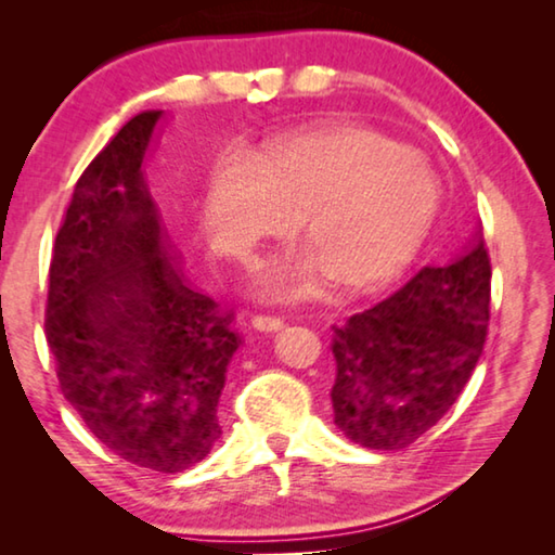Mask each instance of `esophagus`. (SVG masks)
Here are the masks:
<instances>
[{"instance_id":"34e87169","label":"esophagus","mask_w":555,"mask_h":555,"mask_svg":"<svg viewBox=\"0 0 555 555\" xmlns=\"http://www.w3.org/2000/svg\"><path fill=\"white\" fill-rule=\"evenodd\" d=\"M251 327H255V331H261V333H279L281 327H284V321H281V318H274V315H255V318H251Z\"/></svg>"}]
</instances>
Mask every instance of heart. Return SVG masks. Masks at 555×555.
<instances>
[{
    "mask_svg": "<svg viewBox=\"0 0 555 555\" xmlns=\"http://www.w3.org/2000/svg\"><path fill=\"white\" fill-rule=\"evenodd\" d=\"M443 188L418 149L350 121H313L267 139L255 154L224 149L205 176L198 222L220 257L249 259L296 222L306 237L264 259L251 294L274 304L321 296L335 279L379 291L424 249Z\"/></svg>",
    "mask_w": 555,
    "mask_h": 555,
    "instance_id": "1",
    "label": "heart"
}]
</instances>
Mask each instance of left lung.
<instances>
[{
  "instance_id": "1",
  "label": "left lung",
  "mask_w": 555,
  "mask_h": 555,
  "mask_svg": "<svg viewBox=\"0 0 555 555\" xmlns=\"http://www.w3.org/2000/svg\"><path fill=\"white\" fill-rule=\"evenodd\" d=\"M490 281L477 220L453 259L424 267L387 300L333 325L335 426L352 443L406 448L446 416L482 354Z\"/></svg>"
}]
</instances>
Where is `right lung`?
Wrapping results in <instances>:
<instances>
[{
	"instance_id": "add662e5",
	"label": "right lung",
	"mask_w": 555,
	"mask_h": 555,
	"mask_svg": "<svg viewBox=\"0 0 555 555\" xmlns=\"http://www.w3.org/2000/svg\"><path fill=\"white\" fill-rule=\"evenodd\" d=\"M162 109L131 117L75 183L53 244L46 340L65 401L127 463L183 473L210 453L240 335L188 286L146 176Z\"/></svg>"
}]
</instances>
